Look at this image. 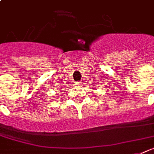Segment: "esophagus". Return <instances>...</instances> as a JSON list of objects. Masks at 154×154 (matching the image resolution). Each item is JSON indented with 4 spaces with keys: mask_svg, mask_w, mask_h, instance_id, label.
I'll use <instances>...</instances> for the list:
<instances>
[{
    "mask_svg": "<svg viewBox=\"0 0 154 154\" xmlns=\"http://www.w3.org/2000/svg\"><path fill=\"white\" fill-rule=\"evenodd\" d=\"M82 85V82H77V83H76V86H81Z\"/></svg>",
    "mask_w": 154,
    "mask_h": 154,
    "instance_id": "1",
    "label": "esophagus"
}]
</instances>
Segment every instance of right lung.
Returning <instances> with one entry per match:
<instances>
[{
  "label": "right lung",
  "instance_id": "1",
  "mask_svg": "<svg viewBox=\"0 0 154 154\" xmlns=\"http://www.w3.org/2000/svg\"><path fill=\"white\" fill-rule=\"evenodd\" d=\"M61 90H62V89H61Z\"/></svg>",
  "mask_w": 154,
  "mask_h": 154
}]
</instances>
